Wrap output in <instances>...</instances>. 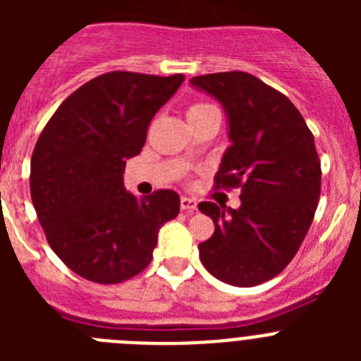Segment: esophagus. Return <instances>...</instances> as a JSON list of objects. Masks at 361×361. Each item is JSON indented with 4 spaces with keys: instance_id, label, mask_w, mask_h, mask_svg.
Here are the masks:
<instances>
[{
    "instance_id": "34e87169",
    "label": "esophagus",
    "mask_w": 361,
    "mask_h": 361,
    "mask_svg": "<svg viewBox=\"0 0 361 361\" xmlns=\"http://www.w3.org/2000/svg\"><path fill=\"white\" fill-rule=\"evenodd\" d=\"M180 209L186 213L197 212V200L191 197H180Z\"/></svg>"
}]
</instances>
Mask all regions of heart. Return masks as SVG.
I'll return each instance as SVG.
<instances>
[{
    "label": "heart",
    "instance_id": "1",
    "mask_svg": "<svg viewBox=\"0 0 361 361\" xmlns=\"http://www.w3.org/2000/svg\"><path fill=\"white\" fill-rule=\"evenodd\" d=\"M204 108H209V104H193V106L190 108V111H188V114H193V111L204 110Z\"/></svg>",
    "mask_w": 361,
    "mask_h": 361
}]
</instances>
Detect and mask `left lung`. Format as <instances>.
I'll list each match as a JSON object with an SVG mask.
<instances>
[{
	"instance_id": "obj_1",
	"label": "left lung",
	"mask_w": 361,
	"mask_h": 361,
	"mask_svg": "<svg viewBox=\"0 0 361 361\" xmlns=\"http://www.w3.org/2000/svg\"><path fill=\"white\" fill-rule=\"evenodd\" d=\"M190 82L228 117L231 145L216 186L240 188L237 209L199 204L215 224L199 244L200 262L229 286H258L291 262L314 219L322 184L314 137L295 104L251 73H208Z\"/></svg>"
}]
</instances>
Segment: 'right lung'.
Instances as JSON below:
<instances>
[{
	"label": "right lung",
	"mask_w": 361,
	"mask_h": 361,
	"mask_svg": "<svg viewBox=\"0 0 361 361\" xmlns=\"http://www.w3.org/2000/svg\"><path fill=\"white\" fill-rule=\"evenodd\" d=\"M183 81V73H103L66 97L41 132L30 161L32 202L54 253L82 279L119 283L139 275L159 229L178 215L175 191L135 197L123 173Z\"/></svg>",
	"instance_id": "obj_1"
}]
</instances>
